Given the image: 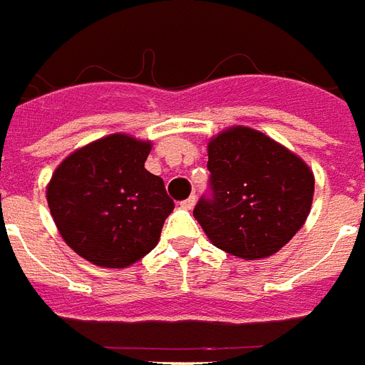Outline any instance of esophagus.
Returning <instances> with one entry per match:
<instances>
[{"instance_id":"obj_1","label":"esophagus","mask_w":365,"mask_h":365,"mask_svg":"<svg viewBox=\"0 0 365 365\" xmlns=\"http://www.w3.org/2000/svg\"><path fill=\"white\" fill-rule=\"evenodd\" d=\"M194 205H196V196H190L185 202H180V207H185V210H192Z\"/></svg>"}]
</instances>
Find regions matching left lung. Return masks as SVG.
I'll return each instance as SVG.
<instances>
[{
    "label": "left lung",
    "mask_w": 365,
    "mask_h": 365,
    "mask_svg": "<svg viewBox=\"0 0 365 365\" xmlns=\"http://www.w3.org/2000/svg\"><path fill=\"white\" fill-rule=\"evenodd\" d=\"M212 198L194 217L219 250L259 259L281 250L312 210L314 171L256 128L229 127L207 142Z\"/></svg>",
    "instance_id": "8db88e82"
}]
</instances>
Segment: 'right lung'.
Instances as JSON below:
<instances>
[{
	"instance_id": "right-lung-1",
	"label": "right lung",
	"mask_w": 365,
	"mask_h": 365,
	"mask_svg": "<svg viewBox=\"0 0 365 365\" xmlns=\"http://www.w3.org/2000/svg\"><path fill=\"white\" fill-rule=\"evenodd\" d=\"M152 142L109 134L57 165L46 190L49 212L68 248L100 267L123 269L160 242L173 200L144 161Z\"/></svg>"
}]
</instances>
